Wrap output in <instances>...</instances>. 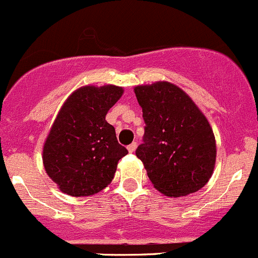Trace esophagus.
Instances as JSON below:
<instances>
[{
	"label": "esophagus",
	"mask_w": 258,
	"mask_h": 258,
	"mask_svg": "<svg viewBox=\"0 0 258 258\" xmlns=\"http://www.w3.org/2000/svg\"><path fill=\"white\" fill-rule=\"evenodd\" d=\"M137 143H132V144L130 145H128V150H129V153H134L135 152V149H137Z\"/></svg>",
	"instance_id": "obj_1"
}]
</instances>
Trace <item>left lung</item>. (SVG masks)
Returning a JSON list of instances; mask_svg holds the SVG:
<instances>
[{
    "label": "left lung",
    "instance_id": "obj_1",
    "mask_svg": "<svg viewBox=\"0 0 258 258\" xmlns=\"http://www.w3.org/2000/svg\"><path fill=\"white\" fill-rule=\"evenodd\" d=\"M145 121L137 157L154 188L168 197L195 193L211 179L216 139L205 114L185 91L168 81L134 88Z\"/></svg>",
    "mask_w": 258,
    "mask_h": 258
}]
</instances>
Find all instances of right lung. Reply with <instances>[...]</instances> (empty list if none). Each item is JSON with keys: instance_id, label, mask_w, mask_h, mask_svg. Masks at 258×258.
<instances>
[{"instance_id": "add662e5", "label": "right lung", "mask_w": 258, "mask_h": 258, "mask_svg": "<svg viewBox=\"0 0 258 258\" xmlns=\"http://www.w3.org/2000/svg\"><path fill=\"white\" fill-rule=\"evenodd\" d=\"M123 93L121 86L86 85L61 106L42 149L46 173L61 192L86 197L111 183L128 150L105 116Z\"/></svg>"}]
</instances>
